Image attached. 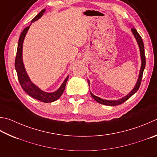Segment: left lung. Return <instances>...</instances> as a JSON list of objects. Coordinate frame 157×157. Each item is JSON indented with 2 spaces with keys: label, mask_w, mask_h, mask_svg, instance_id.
Segmentation results:
<instances>
[{
  "label": "left lung",
  "mask_w": 157,
  "mask_h": 157,
  "mask_svg": "<svg viewBox=\"0 0 157 157\" xmlns=\"http://www.w3.org/2000/svg\"><path fill=\"white\" fill-rule=\"evenodd\" d=\"M131 31H132V33L133 34V36H135V38L136 40V42H137L138 46L139 48V51H140V56H141V69L140 71H139V76H138V79L137 81H136V83L135 84V86H134L133 89L130 91V92L126 95V96H124V98H122L119 99H117V100H108V99H101L100 98H99L98 96H95V95L91 93V91L90 90V93L92 98L95 99L96 101H98V103L101 104L103 105H106V106H117V105H119L124 102L128 100L131 96L133 95L136 91L138 90L139 88V86L141 85V79H142V76H143V73L145 69V67H146V57H145V51H144V42L143 40H142L141 37L140 35L138 33L137 31H136L135 28H132L131 29ZM88 84L90 86V82L88 79Z\"/></svg>",
  "instance_id": "8db88e82"
}]
</instances>
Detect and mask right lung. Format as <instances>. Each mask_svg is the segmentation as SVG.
Listing matches in <instances>:
<instances>
[{
    "instance_id": "obj_1",
    "label": "right lung",
    "mask_w": 157,
    "mask_h": 157,
    "mask_svg": "<svg viewBox=\"0 0 157 157\" xmlns=\"http://www.w3.org/2000/svg\"><path fill=\"white\" fill-rule=\"evenodd\" d=\"M45 11H46L45 9L42 10L40 12L32 21H31V23L38 21L39 18H40L42 15L44 13ZM31 25L29 27H26L23 31H22V32L21 34V36H20L15 60V69L17 73V75H18L20 84H21L22 89H23L28 95L31 96V98L38 99V100L40 101L44 102V103H49V102L55 101L57 99H58L60 98L65 89V86H66L67 82L68 79H69V75H68L66 79H65L64 82H62V85L59 86L58 89L52 93L45 92V91L41 90L40 88L37 86L35 84L31 82L29 75H28V74L27 73L26 69H25L23 60H22V47H23V42Z\"/></svg>"
}]
</instances>
